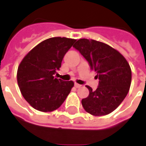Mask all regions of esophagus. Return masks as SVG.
I'll return each mask as SVG.
<instances>
[{
    "instance_id": "obj_1",
    "label": "esophagus",
    "mask_w": 146,
    "mask_h": 146,
    "mask_svg": "<svg viewBox=\"0 0 146 146\" xmlns=\"http://www.w3.org/2000/svg\"><path fill=\"white\" fill-rule=\"evenodd\" d=\"M74 85H75V87H76V88H80V87H81V85H80V84H76V83H75V84H74Z\"/></svg>"
}]
</instances>
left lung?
<instances>
[{
    "label": "left lung",
    "mask_w": 146,
    "mask_h": 146,
    "mask_svg": "<svg viewBox=\"0 0 146 146\" xmlns=\"http://www.w3.org/2000/svg\"><path fill=\"white\" fill-rule=\"evenodd\" d=\"M73 48L88 61L98 78L95 91L89 86V95L81 103L86 112L104 116L119 106L127 95L131 83V70L125 58L110 45L95 40L80 39Z\"/></svg>",
    "instance_id": "1"
}]
</instances>
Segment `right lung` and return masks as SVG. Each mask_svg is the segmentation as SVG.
Wrapping results in <instances>:
<instances>
[{"label": "right lung", "mask_w": 146, "mask_h": 146, "mask_svg": "<svg viewBox=\"0 0 146 146\" xmlns=\"http://www.w3.org/2000/svg\"><path fill=\"white\" fill-rule=\"evenodd\" d=\"M75 41L59 36L47 39L33 48L19 64L18 84L24 98L35 110H57L70 94L74 83L57 79L54 75Z\"/></svg>", "instance_id": "obj_1"}]
</instances>
